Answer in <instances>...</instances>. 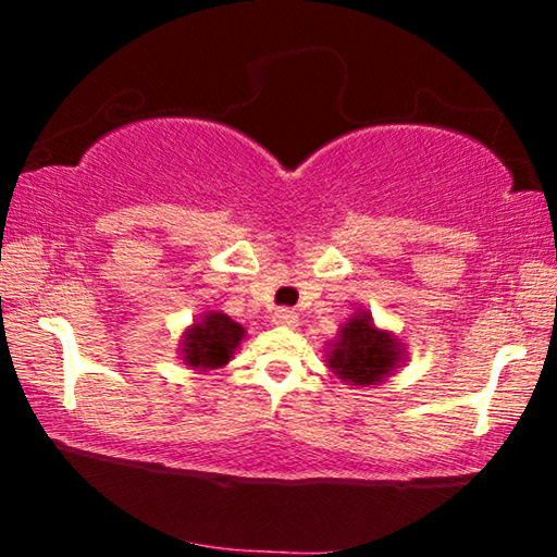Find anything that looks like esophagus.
Returning <instances> with one entry per match:
<instances>
[{
  "label": "esophagus",
  "mask_w": 557,
  "mask_h": 557,
  "mask_svg": "<svg viewBox=\"0 0 557 557\" xmlns=\"http://www.w3.org/2000/svg\"><path fill=\"white\" fill-rule=\"evenodd\" d=\"M272 324L277 326H297L299 324V314L295 309H275V314H272Z\"/></svg>",
  "instance_id": "esophagus-1"
}]
</instances>
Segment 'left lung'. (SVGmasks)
<instances>
[{
	"mask_svg": "<svg viewBox=\"0 0 557 557\" xmlns=\"http://www.w3.org/2000/svg\"><path fill=\"white\" fill-rule=\"evenodd\" d=\"M326 366L346 385H381L408 358L405 344L388 329L373 322L371 312L358 309L326 342Z\"/></svg>",
	"mask_w": 557,
	"mask_h": 557,
	"instance_id": "8db88e82",
	"label": "left lung"
}]
</instances>
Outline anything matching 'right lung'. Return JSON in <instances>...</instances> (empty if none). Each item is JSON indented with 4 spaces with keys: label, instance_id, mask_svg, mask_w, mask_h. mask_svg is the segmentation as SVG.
Wrapping results in <instances>:
<instances>
[{
    "label": "right lung",
    "instance_id": "1",
    "mask_svg": "<svg viewBox=\"0 0 557 557\" xmlns=\"http://www.w3.org/2000/svg\"><path fill=\"white\" fill-rule=\"evenodd\" d=\"M245 338V329L228 314L209 309L178 338V358L194 371H215L231 361Z\"/></svg>",
    "mask_w": 557,
    "mask_h": 557
}]
</instances>
